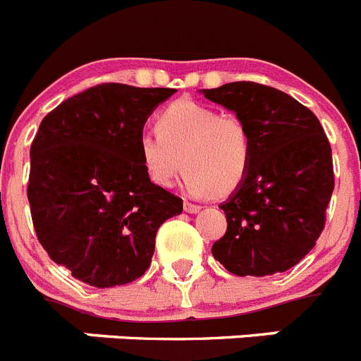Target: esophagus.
<instances>
[{
  "label": "esophagus",
  "instance_id": "obj_1",
  "mask_svg": "<svg viewBox=\"0 0 361 361\" xmlns=\"http://www.w3.org/2000/svg\"><path fill=\"white\" fill-rule=\"evenodd\" d=\"M184 212L188 213H199L200 212V206L195 202H190V200H184Z\"/></svg>",
  "mask_w": 361,
  "mask_h": 361
}]
</instances>
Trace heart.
<instances>
[{
	"instance_id": "1",
	"label": "heart",
	"mask_w": 361,
	"mask_h": 361,
	"mask_svg": "<svg viewBox=\"0 0 361 361\" xmlns=\"http://www.w3.org/2000/svg\"><path fill=\"white\" fill-rule=\"evenodd\" d=\"M137 153L159 186H171L186 170L191 195H228L247 175L253 139L240 117L183 99L161 111L157 132L139 135Z\"/></svg>"
}]
</instances>
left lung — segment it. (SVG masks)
Instances as JSON below:
<instances>
[{
    "mask_svg": "<svg viewBox=\"0 0 361 361\" xmlns=\"http://www.w3.org/2000/svg\"><path fill=\"white\" fill-rule=\"evenodd\" d=\"M251 132L247 175L220 204L228 229L213 257L238 276L283 273L314 247L334 190L331 146L320 121L291 95L253 81L202 90Z\"/></svg>",
    "mask_w": 361,
    "mask_h": 361,
    "instance_id": "8db88e82",
    "label": "left lung"
}]
</instances>
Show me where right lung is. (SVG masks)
<instances>
[{
    "instance_id": "add662e5",
    "label": "right lung",
    "mask_w": 361,
    "mask_h": 361,
    "mask_svg": "<svg viewBox=\"0 0 361 361\" xmlns=\"http://www.w3.org/2000/svg\"><path fill=\"white\" fill-rule=\"evenodd\" d=\"M173 88L121 82L68 97L39 124L27 195L37 240L73 279L114 288L145 275L164 220L183 199L149 180L137 139Z\"/></svg>"
}]
</instances>
